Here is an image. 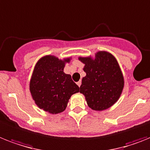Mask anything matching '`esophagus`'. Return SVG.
<instances>
[{"label": "esophagus", "mask_w": 150, "mask_h": 150, "mask_svg": "<svg viewBox=\"0 0 150 150\" xmlns=\"http://www.w3.org/2000/svg\"><path fill=\"white\" fill-rule=\"evenodd\" d=\"M81 81H78V82H77V85L79 86V87H80V86H81Z\"/></svg>", "instance_id": "obj_1"}]
</instances>
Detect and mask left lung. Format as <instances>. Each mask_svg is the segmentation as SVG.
I'll return each mask as SVG.
<instances>
[{
    "instance_id": "8db88e82",
    "label": "left lung",
    "mask_w": 150,
    "mask_h": 150,
    "mask_svg": "<svg viewBox=\"0 0 150 150\" xmlns=\"http://www.w3.org/2000/svg\"><path fill=\"white\" fill-rule=\"evenodd\" d=\"M86 75L82 78L80 93L93 110L103 111L115 104L122 95L124 77L117 59L105 51H98L94 57H79Z\"/></svg>"
}]
</instances>
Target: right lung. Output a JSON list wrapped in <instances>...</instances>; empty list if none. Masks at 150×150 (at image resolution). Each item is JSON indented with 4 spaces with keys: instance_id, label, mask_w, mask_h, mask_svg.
<instances>
[{
    "instance_id": "add662e5",
    "label": "right lung",
    "mask_w": 150,
    "mask_h": 150,
    "mask_svg": "<svg viewBox=\"0 0 150 150\" xmlns=\"http://www.w3.org/2000/svg\"><path fill=\"white\" fill-rule=\"evenodd\" d=\"M71 57L59 59L54 55L41 57L35 64L29 89L37 106L51 114H58L66 109L69 98L79 92L71 76L64 72Z\"/></svg>"
}]
</instances>
